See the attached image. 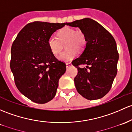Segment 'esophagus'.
I'll list each match as a JSON object with an SVG mask.
<instances>
[{"mask_svg":"<svg viewBox=\"0 0 132 132\" xmlns=\"http://www.w3.org/2000/svg\"><path fill=\"white\" fill-rule=\"evenodd\" d=\"M66 68H69L70 66H72V64L71 63V62H66Z\"/></svg>","mask_w":132,"mask_h":132,"instance_id":"34e87169","label":"esophagus"}]
</instances>
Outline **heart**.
<instances>
[{
	"instance_id": "heart-1",
	"label": "heart",
	"mask_w": 132,
	"mask_h": 132,
	"mask_svg": "<svg viewBox=\"0 0 132 132\" xmlns=\"http://www.w3.org/2000/svg\"><path fill=\"white\" fill-rule=\"evenodd\" d=\"M57 38L51 36L48 38L47 44L50 51L54 55L61 52L64 44L66 51L62 52L58 59L63 62L73 60L77 55V51H81L86 45V37L81 30H75L71 27H64L58 31Z\"/></svg>"
}]
</instances>
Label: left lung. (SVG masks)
<instances>
[{"label": "left lung", "instance_id": "obj_1", "mask_svg": "<svg viewBox=\"0 0 132 132\" xmlns=\"http://www.w3.org/2000/svg\"><path fill=\"white\" fill-rule=\"evenodd\" d=\"M66 25L78 27L87 40L84 52L72 62L78 70L74 79L77 90L88 100L101 99L110 90L117 74L119 54L116 41L106 28L90 18ZM80 65L87 66L80 68Z\"/></svg>", "mask_w": 132, "mask_h": 132}]
</instances>
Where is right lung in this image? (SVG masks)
I'll list each match as a JSON object with an SVG mask.
<instances>
[{
	"label": "right lung",
	"mask_w": 132,
	"mask_h": 132,
	"mask_svg": "<svg viewBox=\"0 0 132 132\" xmlns=\"http://www.w3.org/2000/svg\"><path fill=\"white\" fill-rule=\"evenodd\" d=\"M64 23L34 21L19 31L11 47L10 67L15 84L22 94L38 104L55 95L66 64L55 57L47 40Z\"/></svg>",
	"instance_id": "right-lung-1"
}]
</instances>
